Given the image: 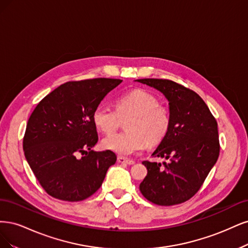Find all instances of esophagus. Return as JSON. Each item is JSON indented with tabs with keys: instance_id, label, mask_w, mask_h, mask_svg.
Wrapping results in <instances>:
<instances>
[{
	"instance_id": "34e87169",
	"label": "esophagus",
	"mask_w": 248,
	"mask_h": 248,
	"mask_svg": "<svg viewBox=\"0 0 248 248\" xmlns=\"http://www.w3.org/2000/svg\"><path fill=\"white\" fill-rule=\"evenodd\" d=\"M117 161L118 163L121 164H127V165H134L135 164V161H133V159H129V158H125L124 156H117Z\"/></svg>"
}]
</instances>
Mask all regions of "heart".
I'll list each match as a JSON object with an SVG mask.
<instances>
[{
	"instance_id": "b5f03b06",
	"label": "heart",
	"mask_w": 248,
	"mask_h": 248,
	"mask_svg": "<svg viewBox=\"0 0 248 248\" xmlns=\"http://www.w3.org/2000/svg\"><path fill=\"white\" fill-rule=\"evenodd\" d=\"M116 108L101 105L93 111V124L106 135H112L121 116L131 115L126 132L110 136L103 140V146L121 155H132L147 146L161 142L171 125L170 110L159 104L155 94L144 90H135L118 98Z\"/></svg>"
}]
</instances>
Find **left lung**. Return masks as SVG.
<instances>
[{
	"mask_svg": "<svg viewBox=\"0 0 248 248\" xmlns=\"http://www.w3.org/2000/svg\"><path fill=\"white\" fill-rule=\"evenodd\" d=\"M138 82L155 87L169 101L171 125L153 154L167 162H142L147 175L140 191L148 201L172 206L193 198L219 155L217 119L200 95L168 79L144 78Z\"/></svg>",
	"mask_w": 248,
	"mask_h": 248,
	"instance_id": "1",
	"label": "left lung"
}]
</instances>
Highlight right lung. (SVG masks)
<instances>
[{"instance_id": "add662e5", "label": "right lung", "mask_w": 248, "mask_h": 248, "mask_svg": "<svg viewBox=\"0 0 248 248\" xmlns=\"http://www.w3.org/2000/svg\"><path fill=\"white\" fill-rule=\"evenodd\" d=\"M121 79L68 81L39 102L31 112L22 147L25 156L49 196L68 202L93 195L116 162L111 150L93 151L99 140L93 111Z\"/></svg>"}]
</instances>
